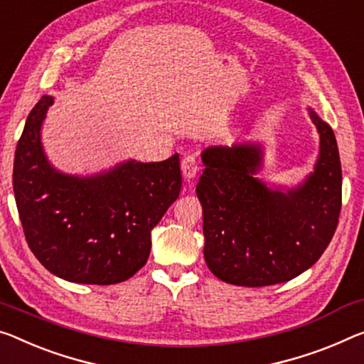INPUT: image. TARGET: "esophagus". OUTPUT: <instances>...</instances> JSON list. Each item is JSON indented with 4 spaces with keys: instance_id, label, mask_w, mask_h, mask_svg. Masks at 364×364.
<instances>
[{
    "instance_id": "obj_1",
    "label": "esophagus",
    "mask_w": 364,
    "mask_h": 364,
    "mask_svg": "<svg viewBox=\"0 0 364 364\" xmlns=\"http://www.w3.org/2000/svg\"><path fill=\"white\" fill-rule=\"evenodd\" d=\"M200 171V164H198V158L195 154H188L182 159V174L187 181H192V178L198 174Z\"/></svg>"
}]
</instances>
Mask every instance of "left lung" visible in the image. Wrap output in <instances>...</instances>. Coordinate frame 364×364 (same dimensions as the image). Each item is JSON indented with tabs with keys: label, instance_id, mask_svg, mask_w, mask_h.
Returning a JSON list of instances; mask_svg holds the SVG:
<instances>
[{
	"label": "left lung",
	"instance_id": "left-lung-1",
	"mask_svg": "<svg viewBox=\"0 0 364 364\" xmlns=\"http://www.w3.org/2000/svg\"><path fill=\"white\" fill-rule=\"evenodd\" d=\"M309 115L321 139L318 158L294 188H272L255 177L264 159L260 144L201 153L203 255L223 282L250 288L289 282L331 244L342 210V166L333 130L312 109Z\"/></svg>",
	"mask_w": 364,
	"mask_h": 364
}]
</instances>
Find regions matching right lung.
I'll list each match as a JSON object with an SVG mask.
<instances>
[{
    "mask_svg": "<svg viewBox=\"0 0 364 364\" xmlns=\"http://www.w3.org/2000/svg\"><path fill=\"white\" fill-rule=\"evenodd\" d=\"M52 104L42 96L31 110L14 154V198L27 244L66 282H125L146 264L151 231L181 193L178 154L161 163L130 159L91 177L63 174L41 141Z\"/></svg>",
    "mask_w": 364,
    "mask_h": 364,
    "instance_id": "1",
    "label": "right lung"
}]
</instances>
